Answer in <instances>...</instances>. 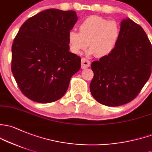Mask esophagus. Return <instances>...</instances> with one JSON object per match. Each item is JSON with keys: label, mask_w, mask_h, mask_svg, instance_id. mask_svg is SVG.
Segmentation results:
<instances>
[{"label": "esophagus", "mask_w": 152, "mask_h": 152, "mask_svg": "<svg viewBox=\"0 0 152 152\" xmlns=\"http://www.w3.org/2000/svg\"><path fill=\"white\" fill-rule=\"evenodd\" d=\"M89 66H90V62L88 60L85 58L81 59V68L82 69H85Z\"/></svg>", "instance_id": "esophagus-1"}]
</instances>
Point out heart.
Here are the masks:
<instances>
[{
    "label": "heart",
    "mask_w": 152,
    "mask_h": 152,
    "mask_svg": "<svg viewBox=\"0 0 152 152\" xmlns=\"http://www.w3.org/2000/svg\"><path fill=\"white\" fill-rule=\"evenodd\" d=\"M79 33L71 30L68 39L73 53L79 55L88 47L89 54L103 57L111 53L120 37V27L115 21H108L98 16H91L81 22Z\"/></svg>",
    "instance_id": "b5f03b06"
}]
</instances>
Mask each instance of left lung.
Masks as SVG:
<instances>
[{
  "mask_svg": "<svg viewBox=\"0 0 152 152\" xmlns=\"http://www.w3.org/2000/svg\"><path fill=\"white\" fill-rule=\"evenodd\" d=\"M114 50L91 65L90 92L98 103L119 106L139 94L151 73L152 47L143 28L130 19L121 22Z\"/></svg>",
  "mask_w": 152,
  "mask_h": 152,
  "instance_id": "left-lung-1",
  "label": "left lung"
}]
</instances>
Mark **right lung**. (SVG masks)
Returning a JSON list of instances; mask_svg holds the SVG:
<instances>
[{
  "instance_id": "obj_1",
  "label": "right lung",
  "mask_w": 152,
  "mask_h": 152,
  "mask_svg": "<svg viewBox=\"0 0 152 152\" xmlns=\"http://www.w3.org/2000/svg\"><path fill=\"white\" fill-rule=\"evenodd\" d=\"M78 17L74 11L49 9L22 25L12 47V71L30 100L55 102L66 92L81 58L69 52L68 33Z\"/></svg>"
}]
</instances>
